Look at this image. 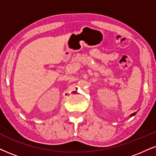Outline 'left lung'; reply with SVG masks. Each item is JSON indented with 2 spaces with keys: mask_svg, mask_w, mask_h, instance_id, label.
<instances>
[{
  "mask_svg": "<svg viewBox=\"0 0 156 156\" xmlns=\"http://www.w3.org/2000/svg\"><path fill=\"white\" fill-rule=\"evenodd\" d=\"M136 114V112H135V113H133V114H130V117H133V116H134L135 115V114Z\"/></svg>",
  "mask_w": 156,
  "mask_h": 156,
  "instance_id": "8db88e82",
  "label": "left lung"
}]
</instances>
